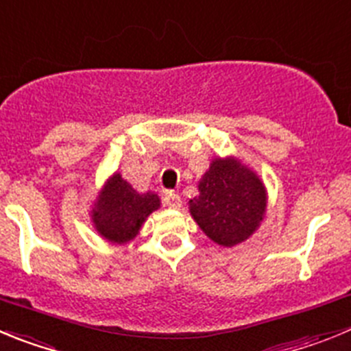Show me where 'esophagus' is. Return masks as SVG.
<instances>
[{
	"instance_id": "esophagus-1",
	"label": "esophagus",
	"mask_w": 351,
	"mask_h": 351,
	"mask_svg": "<svg viewBox=\"0 0 351 351\" xmlns=\"http://www.w3.org/2000/svg\"><path fill=\"white\" fill-rule=\"evenodd\" d=\"M164 204L168 208H180L182 206V199H180V195L176 194V192L173 191H166L164 192Z\"/></svg>"
}]
</instances>
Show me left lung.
<instances>
[{
  "label": "left lung",
  "mask_w": 351,
  "mask_h": 351,
  "mask_svg": "<svg viewBox=\"0 0 351 351\" xmlns=\"http://www.w3.org/2000/svg\"><path fill=\"white\" fill-rule=\"evenodd\" d=\"M266 204L261 178L234 157H219L199 180V195L189 201V210L211 241L234 246L257 230Z\"/></svg>",
  "instance_id": "1"
}]
</instances>
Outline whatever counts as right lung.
Masks as SVG:
<instances>
[{"instance_id": "add662e5", "label": "right lung", "mask_w": 351, "mask_h": 351, "mask_svg": "<svg viewBox=\"0 0 351 351\" xmlns=\"http://www.w3.org/2000/svg\"><path fill=\"white\" fill-rule=\"evenodd\" d=\"M159 206V195L154 192L138 194L131 183L115 173L97 195L90 217L103 238L124 245L136 238L148 215Z\"/></svg>"}]
</instances>
